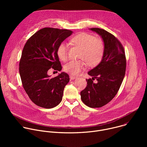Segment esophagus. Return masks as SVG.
I'll return each mask as SVG.
<instances>
[{"label":"esophagus","mask_w":147,"mask_h":147,"mask_svg":"<svg viewBox=\"0 0 147 147\" xmlns=\"http://www.w3.org/2000/svg\"><path fill=\"white\" fill-rule=\"evenodd\" d=\"M77 78V77H76V76H70V78L71 79V80H74V79H75V78Z\"/></svg>","instance_id":"esophagus-1"}]
</instances>
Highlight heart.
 Returning <instances> with one entry per match:
<instances>
[{
  "instance_id": "1",
  "label": "heart",
  "mask_w": 147,
  "mask_h": 147,
  "mask_svg": "<svg viewBox=\"0 0 147 147\" xmlns=\"http://www.w3.org/2000/svg\"><path fill=\"white\" fill-rule=\"evenodd\" d=\"M73 45L79 47L81 52L79 57L84 60L90 67L96 66L102 60L104 52V43L101 38H95L93 35L80 32L70 39ZM57 54L60 59L66 61L69 59V49L65 42L59 44L57 49ZM83 60H72L64 67L65 71L72 75H77L86 67Z\"/></svg>"
}]
</instances>
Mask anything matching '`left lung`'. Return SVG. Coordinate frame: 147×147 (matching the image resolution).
I'll return each instance as SVG.
<instances>
[{
    "instance_id": "8db88e82",
    "label": "left lung",
    "mask_w": 147,
    "mask_h": 147,
    "mask_svg": "<svg viewBox=\"0 0 147 147\" xmlns=\"http://www.w3.org/2000/svg\"><path fill=\"white\" fill-rule=\"evenodd\" d=\"M90 30L101 36L104 52L100 63L88 71L92 77L86 79L87 87L80 94L84 103L95 108L105 105L117 94L125 76L126 58L122 44L113 34L99 28Z\"/></svg>"
}]
</instances>
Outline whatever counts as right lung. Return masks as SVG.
I'll return each mask as SVG.
<instances>
[{"label":"right lung","mask_w":147,"mask_h":147,"mask_svg":"<svg viewBox=\"0 0 147 147\" xmlns=\"http://www.w3.org/2000/svg\"><path fill=\"white\" fill-rule=\"evenodd\" d=\"M72 32L65 29L42 28L27 40L23 48L19 63L21 80L30 99L38 107L52 108L62 100L69 75L62 72L51 77L48 73L50 69L61 70L57 49Z\"/></svg>","instance_id":"1"}]
</instances>
